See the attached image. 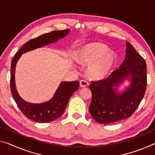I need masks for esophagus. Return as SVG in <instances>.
<instances>
[{"mask_svg":"<svg viewBox=\"0 0 155 155\" xmlns=\"http://www.w3.org/2000/svg\"><path fill=\"white\" fill-rule=\"evenodd\" d=\"M89 85V83L86 80H81L80 81V87H86Z\"/></svg>","mask_w":155,"mask_h":155,"instance_id":"obj_1","label":"esophagus"}]
</instances>
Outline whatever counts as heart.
Masks as SVG:
<instances>
[{"label":"heart","mask_w":155,"mask_h":155,"mask_svg":"<svg viewBox=\"0 0 155 155\" xmlns=\"http://www.w3.org/2000/svg\"><path fill=\"white\" fill-rule=\"evenodd\" d=\"M77 61L83 65H89L87 72L91 77L101 79L108 75L115 62L114 53L108 51L104 44L98 42L88 44L78 52Z\"/></svg>","instance_id":"b5f03b06"}]
</instances>
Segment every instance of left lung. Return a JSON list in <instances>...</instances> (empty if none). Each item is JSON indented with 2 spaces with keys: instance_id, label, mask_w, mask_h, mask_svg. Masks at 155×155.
Instances as JSON below:
<instances>
[{
  "instance_id": "left-lung-1",
  "label": "left lung",
  "mask_w": 155,
  "mask_h": 155,
  "mask_svg": "<svg viewBox=\"0 0 155 155\" xmlns=\"http://www.w3.org/2000/svg\"><path fill=\"white\" fill-rule=\"evenodd\" d=\"M125 59L118 69L103 80L91 81L92 98L89 110L93 118L101 124H111L130 117L140 104L147 85L145 60L127 41ZM128 78L129 88L122 93L116 87Z\"/></svg>"
}]
</instances>
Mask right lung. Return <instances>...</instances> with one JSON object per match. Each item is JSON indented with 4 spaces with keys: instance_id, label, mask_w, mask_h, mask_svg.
I'll return each mask as SVG.
<instances>
[{
    "instance_id": "1",
    "label": "right lung",
    "mask_w": 155,
    "mask_h": 155,
    "mask_svg": "<svg viewBox=\"0 0 155 155\" xmlns=\"http://www.w3.org/2000/svg\"><path fill=\"white\" fill-rule=\"evenodd\" d=\"M69 31V29L53 31L31 40L23 45L12 59L10 78V87L12 96L22 114L28 119L33 121L47 123L54 121L61 117L64 114L70 97L78 89L79 82L77 81L72 82H61L53 97L50 101L40 104L29 103L21 98L16 90L15 84V65L23 53L55 42L59 39L66 36Z\"/></svg>"
}]
</instances>
